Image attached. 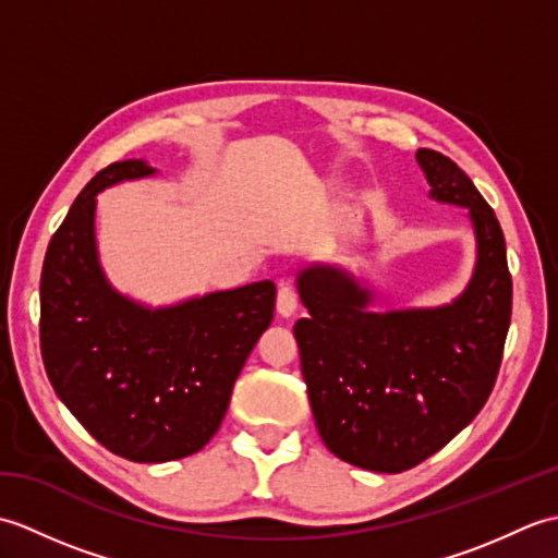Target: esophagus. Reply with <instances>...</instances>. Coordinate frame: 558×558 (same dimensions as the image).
I'll list each match as a JSON object with an SVG mask.
<instances>
[{"label": "esophagus", "instance_id": "obj_1", "mask_svg": "<svg viewBox=\"0 0 558 558\" xmlns=\"http://www.w3.org/2000/svg\"><path fill=\"white\" fill-rule=\"evenodd\" d=\"M298 304H300V294H298V290H294L292 282H280L278 300H276L278 314L280 316H292L294 312H298Z\"/></svg>", "mask_w": 558, "mask_h": 558}]
</instances>
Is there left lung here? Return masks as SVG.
Segmentation results:
<instances>
[{
  "label": "left lung",
  "mask_w": 558,
  "mask_h": 558,
  "mask_svg": "<svg viewBox=\"0 0 558 558\" xmlns=\"http://www.w3.org/2000/svg\"><path fill=\"white\" fill-rule=\"evenodd\" d=\"M432 198L465 206L477 234L468 290L438 310L366 312L372 292L333 266L298 278L294 324L314 420L330 453L364 470L420 465L477 417L499 376L513 280L492 206L444 153L417 150Z\"/></svg>",
  "instance_id": "8db88e82"
}]
</instances>
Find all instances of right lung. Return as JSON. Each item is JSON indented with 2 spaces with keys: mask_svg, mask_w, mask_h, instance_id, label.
<instances>
[{
  "mask_svg": "<svg viewBox=\"0 0 558 558\" xmlns=\"http://www.w3.org/2000/svg\"><path fill=\"white\" fill-rule=\"evenodd\" d=\"M153 172L124 160L93 177L47 244L40 276V352L54 393L98 444L134 462L180 460L210 441L276 310L270 280L168 310L108 286L93 234L96 194Z\"/></svg>",
  "mask_w": 558,
  "mask_h": 558,
  "instance_id": "1",
  "label": "right lung"
}]
</instances>
